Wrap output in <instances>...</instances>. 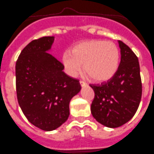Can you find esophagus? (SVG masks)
I'll return each instance as SVG.
<instances>
[{
    "mask_svg": "<svg viewBox=\"0 0 154 154\" xmlns=\"http://www.w3.org/2000/svg\"><path fill=\"white\" fill-rule=\"evenodd\" d=\"M79 83H80V85L82 86V87H83V86H85L86 85H87L85 82H83V81H80Z\"/></svg>",
    "mask_w": 154,
    "mask_h": 154,
    "instance_id": "esophagus-1",
    "label": "esophagus"
}]
</instances>
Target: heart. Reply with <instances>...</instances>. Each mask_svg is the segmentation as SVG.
<instances>
[{
  "instance_id": "b5f03b06",
  "label": "heart",
  "mask_w": 154,
  "mask_h": 154,
  "mask_svg": "<svg viewBox=\"0 0 154 154\" xmlns=\"http://www.w3.org/2000/svg\"><path fill=\"white\" fill-rule=\"evenodd\" d=\"M119 60L118 47L110 42L89 40L76 44L62 57V62L69 74L75 75L82 70L93 81L104 82L116 72Z\"/></svg>"
}]
</instances>
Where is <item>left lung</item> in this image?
Masks as SVG:
<instances>
[{
	"label": "left lung",
	"instance_id": "left-lung-1",
	"mask_svg": "<svg viewBox=\"0 0 154 154\" xmlns=\"http://www.w3.org/2000/svg\"><path fill=\"white\" fill-rule=\"evenodd\" d=\"M121 60L118 69L107 82L91 84L94 98L91 106L94 118L109 128L128 122L135 114L142 95L138 59L131 48L119 41Z\"/></svg>",
	"mask_w": 154,
	"mask_h": 154
}]
</instances>
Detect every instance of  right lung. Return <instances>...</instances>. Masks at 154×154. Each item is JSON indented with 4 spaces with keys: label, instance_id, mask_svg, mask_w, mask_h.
Wrapping results in <instances>:
<instances>
[{
    "label": "right lung",
    "instance_id": "add662e5",
    "mask_svg": "<svg viewBox=\"0 0 154 154\" xmlns=\"http://www.w3.org/2000/svg\"><path fill=\"white\" fill-rule=\"evenodd\" d=\"M54 37L32 41L16 63L19 105L29 122L44 131L60 126L69 116V102L81 90L78 79L63 72L64 66L47 51Z\"/></svg>",
    "mask_w": 154,
    "mask_h": 154
}]
</instances>
